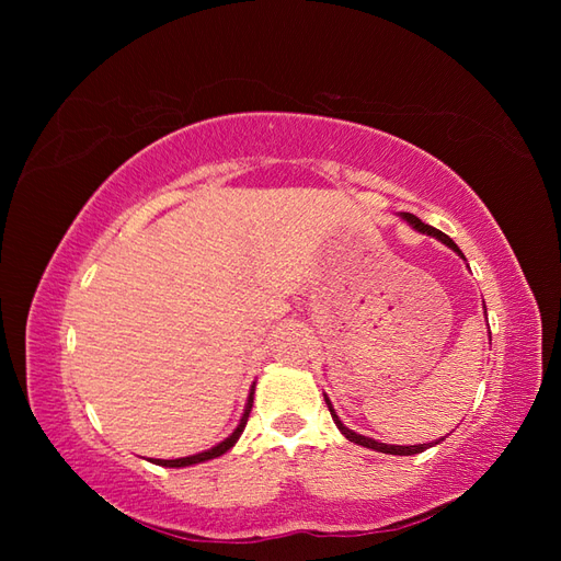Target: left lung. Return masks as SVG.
<instances>
[{
	"mask_svg": "<svg viewBox=\"0 0 561 561\" xmlns=\"http://www.w3.org/2000/svg\"><path fill=\"white\" fill-rule=\"evenodd\" d=\"M400 217L404 219V222H410L416 231H421V233H428V236H435L437 241H443L445 245H449L456 254H461L463 257V252L458 250V245L449 239L447 233H443L439 229H435V227H431V225H426V222H421V219L416 217V215H412V213H400ZM484 313H486V309H484ZM489 336H491V332H489ZM325 402H328V407H330V414H332V419H334V423H336V428L342 431V435L346 437V439H351V443H355V445H363V447H367V449H375V451H381V454H396V456H412V454H421V451H426L428 447H433V443H428V445H410V447H402V445H383V443H377V439H371V437H365V435H358V433H353L351 428H346L342 421H339V416H336V412L332 410V402L328 400V396H325ZM445 437H439L435 445H439L443 443Z\"/></svg>",
	"mask_w": 561,
	"mask_h": 561,
	"instance_id": "1",
	"label": "left lung"
}]
</instances>
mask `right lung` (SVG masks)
Instances as JSON below:
<instances>
[{"label": "right lung", "mask_w": 561, "mask_h": 561, "mask_svg": "<svg viewBox=\"0 0 561 561\" xmlns=\"http://www.w3.org/2000/svg\"><path fill=\"white\" fill-rule=\"evenodd\" d=\"M252 400H254V386L250 388V396H248V402H245V412H243V416H241V423H239V426H236V431H233L227 439H222V443L215 445L213 449H208V451H201V454H194V456H184V458H171V461H165V458H151V463L165 466V468H184V466L203 463V461H210V458H217V456L227 454V451L236 445V439L241 437V433H243V428H245L248 416H250V410H252Z\"/></svg>", "instance_id": "1"}]
</instances>
